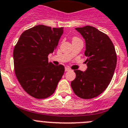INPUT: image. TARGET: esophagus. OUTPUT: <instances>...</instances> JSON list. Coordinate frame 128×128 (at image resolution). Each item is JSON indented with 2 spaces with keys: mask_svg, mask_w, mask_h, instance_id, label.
<instances>
[{
  "mask_svg": "<svg viewBox=\"0 0 128 128\" xmlns=\"http://www.w3.org/2000/svg\"><path fill=\"white\" fill-rule=\"evenodd\" d=\"M70 70V68L68 67H66L65 68V72H68V71Z\"/></svg>",
  "mask_w": 128,
  "mask_h": 128,
  "instance_id": "obj_1",
  "label": "esophagus"
}]
</instances>
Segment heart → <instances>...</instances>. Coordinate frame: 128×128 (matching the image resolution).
Wrapping results in <instances>:
<instances>
[{
  "label": "heart",
  "instance_id": "1",
  "mask_svg": "<svg viewBox=\"0 0 128 128\" xmlns=\"http://www.w3.org/2000/svg\"><path fill=\"white\" fill-rule=\"evenodd\" d=\"M73 39H77V38H73Z\"/></svg>",
  "mask_w": 128,
  "mask_h": 128
}]
</instances>
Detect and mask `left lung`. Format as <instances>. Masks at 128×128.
I'll return each mask as SVG.
<instances>
[{
  "label": "left lung",
  "instance_id": "obj_1",
  "mask_svg": "<svg viewBox=\"0 0 128 128\" xmlns=\"http://www.w3.org/2000/svg\"><path fill=\"white\" fill-rule=\"evenodd\" d=\"M75 30L85 40L87 69L84 72L74 71L76 77L71 86L75 95L90 99L101 94L110 83L116 65V52L109 36L95 28L86 26Z\"/></svg>",
  "mask_w": 128,
  "mask_h": 128
}]
</instances>
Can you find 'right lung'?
<instances>
[{"label":"right lung","instance_id":"1","mask_svg":"<svg viewBox=\"0 0 128 128\" xmlns=\"http://www.w3.org/2000/svg\"><path fill=\"white\" fill-rule=\"evenodd\" d=\"M64 28L37 25L22 33L13 50L15 72L26 92L42 99L51 96L64 72L63 65L49 62Z\"/></svg>","mask_w":128,"mask_h":128}]
</instances>
